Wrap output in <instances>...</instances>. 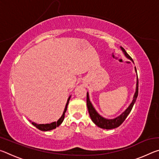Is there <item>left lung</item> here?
<instances>
[{
    "label": "left lung",
    "instance_id": "obj_1",
    "mask_svg": "<svg viewBox=\"0 0 159 159\" xmlns=\"http://www.w3.org/2000/svg\"><path fill=\"white\" fill-rule=\"evenodd\" d=\"M120 49L122 50L123 53H124V55H125V57H127L128 59H130V60L133 61V59H132L130 57V55L126 52V51L125 50L124 48L120 47ZM134 69H135V71L137 72L136 67H134ZM138 79H137L135 93H134L133 99V101H132L131 104H130V106L125 109V111H123L121 114L118 116H117L116 118H113V119H107V118L101 116L96 111V110L95 109V108H94L92 103H91L90 101L89 94H88V93H87V99H86V100H87V107H88V112H89L90 118L92 119L93 123H95L96 125H98V127L101 128L109 130V129H114L116 128H118V126H120L122 124L123 122L125 120V118H127L128 114H130L132 109H133V107L134 105V102L136 101V99L138 98Z\"/></svg>",
    "mask_w": 159,
    "mask_h": 159
}]
</instances>
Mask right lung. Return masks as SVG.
<instances>
[{"instance_id":"1","label":"right lung","mask_w":159,"mask_h":159,"mask_svg":"<svg viewBox=\"0 0 159 159\" xmlns=\"http://www.w3.org/2000/svg\"><path fill=\"white\" fill-rule=\"evenodd\" d=\"M70 98H71V96H69V98H68V100H67V102H66L65 108H64L62 115H61V116L60 118H59V120H57V122L55 121V122H52L51 123H48V124H37V123H36L32 122L31 123L32 124H33L34 126H36V128H37L38 129H39L40 130H42V131L51 130H53V129H55L57 127H58V126L63 122L64 118V115H65V113L66 111L67 106H68V104H69Z\"/></svg>"}]
</instances>
